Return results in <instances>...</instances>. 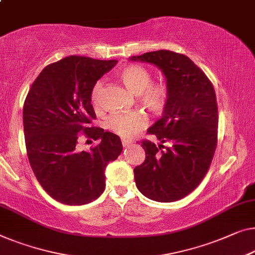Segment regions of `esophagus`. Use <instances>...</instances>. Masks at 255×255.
Listing matches in <instances>:
<instances>
[{
	"label": "esophagus",
	"mask_w": 255,
	"mask_h": 255,
	"mask_svg": "<svg viewBox=\"0 0 255 255\" xmlns=\"http://www.w3.org/2000/svg\"><path fill=\"white\" fill-rule=\"evenodd\" d=\"M121 142H123V145H124V147H127V146L131 145V144H132V142H131L130 139H126V138H123V139H121Z\"/></svg>",
	"instance_id": "obj_1"
}]
</instances>
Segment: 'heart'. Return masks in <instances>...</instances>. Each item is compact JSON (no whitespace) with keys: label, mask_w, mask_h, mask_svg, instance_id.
<instances>
[{"label":"heart","mask_w":255,"mask_h":255,"mask_svg":"<svg viewBox=\"0 0 255 255\" xmlns=\"http://www.w3.org/2000/svg\"><path fill=\"white\" fill-rule=\"evenodd\" d=\"M119 77L125 86L134 95H137L139 104L147 111L159 115L166 106L168 100V88L165 83H151V74L145 68L138 65H128L120 71ZM102 88L101 82L94 87L91 100L97 104L98 95ZM146 125V118L140 112H131L126 115H117L109 119L108 126L118 135L129 137L137 132L138 129Z\"/></svg>","instance_id":"b5f03b06"}]
</instances>
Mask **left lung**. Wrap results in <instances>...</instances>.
Segmentation results:
<instances>
[{
  "instance_id": "left-lung-1",
  "label": "left lung",
  "mask_w": 255,
  "mask_h": 255,
  "mask_svg": "<svg viewBox=\"0 0 255 255\" xmlns=\"http://www.w3.org/2000/svg\"><path fill=\"white\" fill-rule=\"evenodd\" d=\"M129 60L158 67L168 88L161 118L147 129L168 145L143 140L146 157L134 169L136 187L152 200H178L200 183L214 155L219 124L214 88L184 55L158 50L129 57Z\"/></svg>"
}]
</instances>
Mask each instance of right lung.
I'll use <instances>...</instances> for the list:
<instances>
[{
    "label": "right lung",
    "instance_id": "1",
    "mask_svg": "<svg viewBox=\"0 0 255 255\" xmlns=\"http://www.w3.org/2000/svg\"><path fill=\"white\" fill-rule=\"evenodd\" d=\"M117 63L65 57L43 68L26 97L22 121L30 167L48 195L62 204L97 199L105 189L106 166L123 152L119 136L90 127L96 118L94 87ZM79 132L98 140V145L78 150Z\"/></svg>",
    "mask_w": 255,
    "mask_h": 255
}]
</instances>
